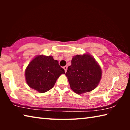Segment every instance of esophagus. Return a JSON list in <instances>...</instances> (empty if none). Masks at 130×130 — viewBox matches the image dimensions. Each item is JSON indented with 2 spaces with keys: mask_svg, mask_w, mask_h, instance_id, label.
Masks as SVG:
<instances>
[{
  "mask_svg": "<svg viewBox=\"0 0 130 130\" xmlns=\"http://www.w3.org/2000/svg\"><path fill=\"white\" fill-rule=\"evenodd\" d=\"M63 69H64V70H65V72H67V69H68V66H67V65H65V67H63Z\"/></svg>",
  "mask_w": 130,
  "mask_h": 130,
  "instance_id": "1",
  "label": "esophagus"
}]
</instances>
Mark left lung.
<instances>
[{"label": "left lung", "mask_w": 130, "mask_h": 130, "mask_svg": "<svg viewBox=\"0 0 130 130\" xmlns=\"http://www.w3.org/2000/svg\"><path fill=\"white\" fill-rule=\"evenodd\" d=\"M71 63L65 73L71 89L81 94L96 88L102 77V69L93 57L89 54L76 55Z\"/></svg>", "instance_id": "left-lung-1"}]
</instances>
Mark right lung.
I'll return each mask as SVG.
<instances>
[{"mask_svg": "<svg viewBox=\"0 0 130 130\" xmlns=\"http://www.w3.org/2000/svg\"><path fill=\"white\" fill-rule=\"evenodd\" d=\"M65 70L52 56H38L27 66L25 71L26 82L30 88L40 93L51 89Z\"/></svg>", "mask_w": 130, "mask_h": 130, "instance_id": "add662e5", "label": "right lung"}]
</instances>
